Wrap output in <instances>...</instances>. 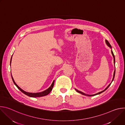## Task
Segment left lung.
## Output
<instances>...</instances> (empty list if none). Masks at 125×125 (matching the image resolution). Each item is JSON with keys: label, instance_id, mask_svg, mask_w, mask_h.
I'll return each mask as SVG.
<instances>
[{"label": "left lung", "instance_id": "left-lung-1", "mask_svg": "<svg viewBox=\"0 0 125 125\" xmlns=\"http://www.w3.org/2000/svg\"><path fill=\"white\" fill-rule=\"evenodd\" d=\"M105 42H106V44L110 48H112V47H111V45H110V44L109 43V42L107 41V40H106L105 41ZM111 53H112V55H113V58H114V64H115V56H114V53H113V51H112V50H111ZM115 71H114V74H113V79H112V82H113V81L114 80V77H115ZM112 82H111V83H112ZM111 83H110L107 86V87L104 90H103V91H102V92H99V93H97V94H92V95H88V94H84V93H83V92H80V91H78V90H76V89L75 88V90H76V91L78 92V93H80V94H83V95H86V96H94V95H97V94H101L102 93H103V92H104L105 91H106L108 87H109V86L110 85V84H111Z\"/></svg>", "mask_w": 125, "mask_h": 125}]
</instances>
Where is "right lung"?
<instances>
[{"label":"right lung","mask_w":125,"mask_h":125,"mask_svg":"<svg viewBox=\"0 0 125 125\" xmlns=\"http://www.w3.org/2000/svg\"><path fill=\"white\" fill-rule=\"evenodd\" d=\"M12 56L11 57V60H10V65H11V60H12ZM11 77H12V80H13V82L15 84V85L17 87V88L19 89V90L21 92H22L23 93H24L25 94L30 96V97H42V96H45V95H47V94H48L51 91H52V88H53V86H54V81H53V82H52L51 85H50V86L47 88V90H45L43 92H41V93H28V92H26L25 91H24V90H23L22 88H21L15 82L12 76V75H11Z\"/></svg>","instance_id":"right-lung-1"}]
</instances>
